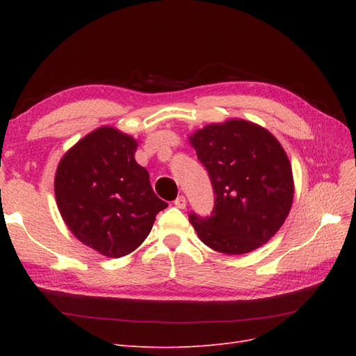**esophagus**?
<instances>
[{"label":"esophagus","instance_id":"esophagus-1","mask_svg":"<svg viewBox=\"0 0 356 356\" xmlns=\"http://www.w3.org/2000/svg\"><path fill=\"white\" fill-rule=\"evenodd\" d=\"M174 203H175V207H177V208H179V209H186V207H187V199H186V196H178V197H177V200H175Z\"/></svg>","mask_w":356,"mask_h":356}]
</instances>
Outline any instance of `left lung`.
<instances>
[{
  "instance_id": "8db88e82",
  "label": "left lung",
  "mask_w": 356,
  "mask_h": 356,
  "mask_svg": "<svg viewBox=\"0 0 356 356\" xmlns=\"http://www.w3.org/2000/svg\"><path fill=\"white\" fill-rule=\"evenodd\" d=\"M215 193L208 218L190 215L199 239L227 255L251 252L270 241L293 207L294 179L277 139L252 122L230 118L191 134Z\"/></svg>"
}]
</instances>
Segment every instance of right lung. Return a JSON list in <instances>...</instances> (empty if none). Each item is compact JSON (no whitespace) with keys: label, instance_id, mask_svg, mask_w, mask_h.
<instances>
[{"label":"right lung","instance_id":"obj_1","mask_svg":"<svg viewBox=\"0 0 356 356\" xmlns=\"http://www.w3.org/2000/svg\"><path fill=\"white\" fill-rule=\"evenodd\" d=\"M136 147L131 135L101 126L71 147L56 169L62 220L80 242L110 258L135 251L168 207L136 163Z\"/></svg>","mask_w":356,"mask_h":356}]
</instances>
